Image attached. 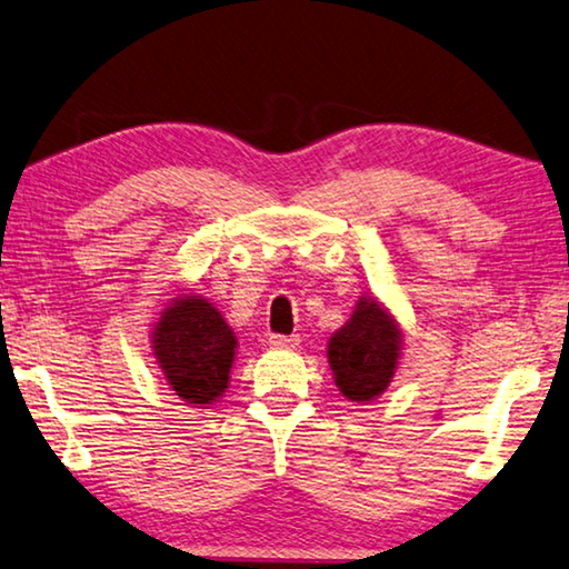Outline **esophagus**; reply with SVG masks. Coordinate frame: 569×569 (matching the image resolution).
<instances>
[{
    "mask_svg": "<svg viewBox=\"0 0 569 569\" xmlns=\"http://www.w3.org/2000/svg\"><path fill=\"white\" fill-rule=\"evenodd\" d=\"M269 345H272L274 350H290V347L300 345V337L297 335H272L269 337Z\"/></svg>",
    "mask_w": 569,
    "mask_h": 569,
    "instance_id": "esophagus-1",
    "label": "esophagus"
}]
</instances>
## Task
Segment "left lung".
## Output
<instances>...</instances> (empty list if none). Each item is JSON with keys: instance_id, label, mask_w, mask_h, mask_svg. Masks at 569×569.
I'll use <instances>...</instances> for the list:
<instances>
[{"instance_id": "8db88e82", "label": "left lung", "mask_w": 569, "mask_h": 569, "mask_svg": "<svg viewBox=\"0 0 569 569\" xmlns=\"http://www.w3.org/2000/svg\"><path fill=\"white\" fill-rule=\"evenodd\" d=\"M402 350L395 317L375 300L360 297L355 312L327 345L335 385L352 402H370L390 387Z\"/></svg>"}]
</instances>
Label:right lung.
<instances>
[{
	"label": "right lung",
	"instance_id": "add662e5",
	"mask_svg": "<svg viewBox=\"0 0 569 569\" xmlns=\"http://www.w3.org/2000/svg\"><path fill=\"white\" fill-rule=\"evenodd\" d=\"M237 337L212 302L199 295L174 297L159 315L152 352L169 387L187 405H212L224 395Z\"/></svg>",
	"mask_w": 569,
	"mask_h": 569
}]
</instances>
